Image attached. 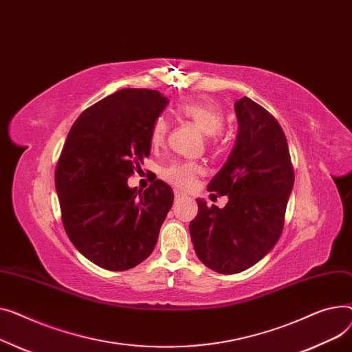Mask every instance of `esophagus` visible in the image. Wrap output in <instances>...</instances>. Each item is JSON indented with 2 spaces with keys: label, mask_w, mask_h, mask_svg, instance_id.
Instances as JSON below:
<instances>
[{
  "label": "esophagus",
  "mask_w": 352,
  "mask_h": 352,
  "mask_svg": "<svg viewBox=\"0 0 352 352\" xmlns=\"http://www.w3.org/2000/svg\"><path fill=\"white\" fill-rule=\"evenodd\" d=\"M175 197H176V200H182V199H184V195H182L180 192H175Z\"/></svg>",
  "instance_id": "1"
}]
</instances>
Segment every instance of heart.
<instances>
[{
	"mask_svg": "<svg viewBox=\"0 0 352 352\" xmlns=\"http://www.w3.org/2000/svg\"><path fill=\"white\" fill-rule=\"evenodd\" d=\"M176 112L184 120H189L193 125L206 136H214L217 135L224 123L223 113L219 108L209 105L204 102H195L188 100L182 102L177 105ZM168 133V122L164 118L155 119L153 125L151 128V142L153 146L164 140V136ZM200 173V168L195 163L189 162H176L169 164V166L163 170V177L169 183L177 186L180 189H186L193 183L195 177Z\"/></svg>",
	"mask_w": 352,
	"mask_h": 352,
	"instance_id": "1",
	"label": "heart"
}]
</instances>
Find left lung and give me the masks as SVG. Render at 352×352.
Returning <instances> with one entry per match:
<instances>
[{
	"label": "left lung",
	"instance_id": "left-lung-1",
	"mask_svg": "<svg viewBox=\"0 0 352 352\" xmlns=\"http://www.w3.org/2000/svg\"><path fill=\"white\" fill-rule=\"evenodd\" d=\"M237 136L209 190L227 196L223 209L197 199L189 232L199 260L220 274L250 268L278 241L294 186V170L280 123L258 103H234Z\"/></svg>",
	"mask_w": 352,
	"mask_h": 352
}]
</instances>
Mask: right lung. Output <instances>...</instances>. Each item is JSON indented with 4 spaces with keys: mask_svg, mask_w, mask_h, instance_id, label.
I'll return each instance as SVG.
<instances>
[{
    "mask_svg": "<svg viewBox=\"0 0 352 352\" xmlns=\"http://www.w3.org/2000/svg\"><path fill=\"white\" fill-rule=\"evenodd\" d=\"M168 103L159 91L120 89L80 113L67 136L55 170L62 221L75 249L105 270L146 260L173 204L159 179L143 192L128 186Z\"/></svg>",
    "mask_w": 352,
    "mask_h": 352,
    "instance_id": "1",
    "label": "right lung"
}]
</instances>
